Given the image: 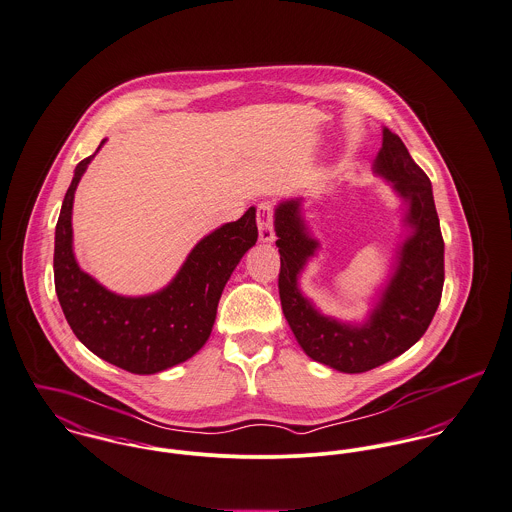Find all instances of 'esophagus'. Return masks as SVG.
<instances>
[{
	"label": "esophagus",
	"mask_w": 512,
	"mask_h": 512,
	"mask_svg": "<svg viewBox=\"0 0 512 512\" xmlns=\"http://www.w3.org/2000/svg\"><path fill=\"white\" fill-rule=\"evenodd\" d=\"M257 226H259V239L263 243L275 241L273 231V206L269 202H263L257 206Z\"/></svg>",
	"instance_id": "esophagus-1"
}]
</instances>
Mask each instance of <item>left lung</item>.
I'll use <instances>...</instances> for the list:
<instances>
[{
  "label": "left lung",
  "instance_id": "left-lung-1",
  "mask_svg": "<svg viewBox=\"0 0 512 512\" xmlns=\"http://www.w3.org/2000/svg\"><path fill=\"white\" fill-rule=\"evenodd\" d=\"M373 172L391 182L402 200L406 233L398 243L391 275L363 322L326 316L304 296L298 279L316 257L320 241L304 220L302 198L283 200L275 208L284 318L310 359L341 373H365L410 349L428 330L444 286V239L430 178L389 127H383V147Z\"/></svg>",
  "mask_w": 512,
  "mask_h": 512
}]
</instances>
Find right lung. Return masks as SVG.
Returning <instances> with one entry per match:
<instances>
[{"instance_id":"obj_1","label":"right lung","mask_w":512,"mask_h":512,"mask_svg":"<svg viewBox=\"0 0 512 512\" xmlns=\"http://www.w3.org/2000/svg\"><path fill=\"white\" fill-rule=\"evenodd\" d=\"M104 143L76 165L66 190L55 231V288L66 322L92 353L129 373L153 375L184 363L210 338L224 286L257 241L255 208L202 237L161 290L115 294L80 269L72 249L74 192Z\"/></svg>"}]
</instances>
